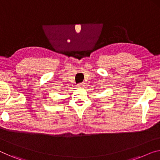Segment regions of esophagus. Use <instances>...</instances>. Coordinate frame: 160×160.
Wrapping results in <instances>:
<instances>
[{
    "label": "esophagus",
    "mask_w": 160,
    "mask_h": 160,
    "mask_svg": "<svg viewBox=\"0 0 160 160\" xmlns=\"http://www.w3.org/2000/svg\"><path fill=\"white\" fill-rule=\"evenodd\" d=\"M78 87H83V86H84V83H79V84H78Z\"/></svg>",
    "instance_id": "esophagus-1"
}]
</instances>
